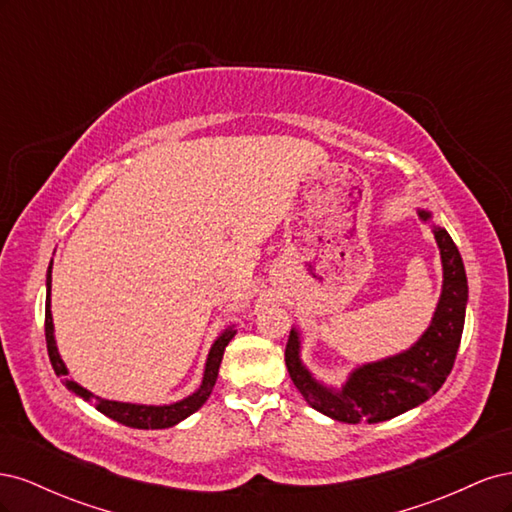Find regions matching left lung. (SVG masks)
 Segmentation results:
<instances>
[{"label": "left lung", "instance_id": "1", "mask_svg": "<svg viewBox=\"0 0 512 512\" xmlns=\"http://www.w3.org/2000/svg\"><path fill=\"white\" fill-rule=\"evenodd\" d=\"M418 218L431 222V211L418 209ZM442 260V294L431 324L416 342L399 354L359 365L335 389L316 380L301 361V333L290 331L286 367L303 399L314 410L339 423H382L421 406L440 391L451 374L459 350L468 305V277L451 235L431 226Z\"/></svg>", "mask_w": 512, "mask_h": 512}]
</instances>
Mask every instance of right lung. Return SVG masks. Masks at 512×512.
<instances>
[{
    "instance_id": "add662e5",
    "label": "right lung",
    "mask_w": 512,
    "mask_h": 512,
    "mask_svg": "<svg viewBox=\"0 0 512 512\" xmlns=\"http://www.w3.org/2000/svg\"><path fill=\"white\" fill-rule=\"evenodd\" d=\"M51 271H53V260L49 265V271H46V312H44L46 348H49V359H51L55 374L59 378H64V384H66L68 391H72L76 397L89 401V404H94L96 410H100L104 416L113 418V421L126 425V427H134V429H166V427H173V425L181 423L183 418H188L190 414H194L200 406L205 404V401L211 395V391H213L215 380H218V371H220L224 350H226L230 339L237 335L235 324H230V327L224 329L220 333V337L213 342V346L207 354L203 382H200V386L192 395L175 401V404H166V406L128 404V401L104 399L100 395H94L91 391H87L85 386H81L79 382H74V380L68 378V367H66L64 361H61V354H59L57 342H55V327H53V314H51Z\"/></svg>"
}]
</instances>
